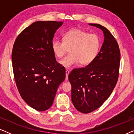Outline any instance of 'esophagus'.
<instances>
[{
	"label": "esophagus",
	"mask_w": 134,
	"mask_h": 134,
	"mask_svg": "<svg viewBox=\"0 0 134 134\" xmlns=\"http://www.w3.org/2000/svg\"><path fill=\"white\" fill-rule=\"evenodd\" d=\"M69 71L68 70H66V79L65 80H67L68 79V74H69Z\"/></svg>",
	"instance_id": "obj_1"
}]
</instances>
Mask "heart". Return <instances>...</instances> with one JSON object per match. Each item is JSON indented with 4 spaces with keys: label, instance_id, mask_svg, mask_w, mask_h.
<instances>
[{
    "label": "heart",
    "instance_id": "b5f03b06",
    "mask_svg": "<svg viewBox=\"0 0 134 134\" xmlns=\"http://www.w3.org/2000/svg\"><path fill=\"white\" fill-rule=\"evenodd\" d=\"M100 40L97 35L88 34L79 29L69 30L64 34L63 41L54 40L52 41V49L57 58H62L68 49V55L59 62L66 68H70L76 64L88 65L93 61L99 52Z\"/></svg>",
    "mask_w": 134,
    "mask_h": 134
}]
</instances>
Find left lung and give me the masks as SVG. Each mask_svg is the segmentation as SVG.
I'll use <instances>...</instances> for the list:
<instances>
[{
    "label": "left lung",
    "mask_w": 134,
    "mask_h": 134,
    "mask_svg": "<svg viewBox=\"0 0 134 134\" xmlns=\"http://www.w3.org/2000/svg\"><path fill=\"white\" fill-rule=\"evenodd\" d=\"M89 25L102 30L104 43L92 62L68 76L73 105L83 113L98 109L109 98L118 81L120 62L118 44L110 31L98 24Z\"/></svg>",
    "instance_id": "8db88e82"
}]
</instances>
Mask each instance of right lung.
<instances>
[{"mask_svg": "<svg viewBox=\"0 0 134 134\" xmlns=\"http://www.w3.org/2000/svg\"><path fill=\"white\" fill-rule=\"evenodd\" d=\"M63 22L36 21L15 40L12 51L14 77L22 98L40 111L52 106L65 68L56 61L51 44Z\"/></svg>", "mask_w": 134, "mask_h": 134, "instance_id": "obj_1", "label": "right lung"}]
</instances>
